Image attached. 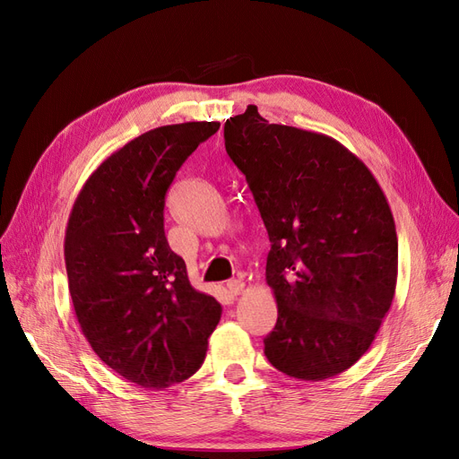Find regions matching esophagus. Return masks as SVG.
Returning a JSON list of instances; mask_svg holds the SVG:
<instances>
[{
    "instance_id": "obj_1",
    "label": "esophagus",
    "mask_w": 459,
    "mask_h": 459,
    "mask_svg": "<svg viewBox=\"0 0 459 459\" xmlns=\"http://www.w3.org/2000/svg\"><path fill=\"white\" fill-rule=\"evenodd\" d=\"M226 287H228V293H230L231 297H238V295H241V293H243L245 283H243L241 280H230Z\"/></svg>"
}]
</instances>
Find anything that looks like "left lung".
I'll list each match as a JSON object with an SVG mask.
<instances>
[{
    "mask_svg": "<svg viewBox=\"0 0 459 459\" xmlns=\"http://www.w3.org/2000/svg\"><path fill=\"white\" fill-rule=\"evenodd\" d=\"M272 248L277 322L264 339L289 377L324 381L354 366L391 310L398 239L368 166L329 135L270 124L248 105L224 124Z\"/></svg>",
    "mask_w": 459,
    "mask_h": 459,
    "instance_id": "obj_1",
    "label": "left lung"
}]
</instances>
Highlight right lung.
Masks as SVG:
<instances>
[{"instance_id":"1","label":"right lung","mask_w":459,"mask_h":459,"mask_svg":"<svg viewBox=\"0 0 459 459\" xmlns=\"http://www.w3.org/2000/svg\"><path fill=\"white\" fill-rule=\"evenodd\" d=\"M218 128L184 122L135 137L97 166L68 216L65 264L80 329L110 369L152 391L203 366L221 316L164 235L166 191Z\"/></svg>"}]
</instances>
